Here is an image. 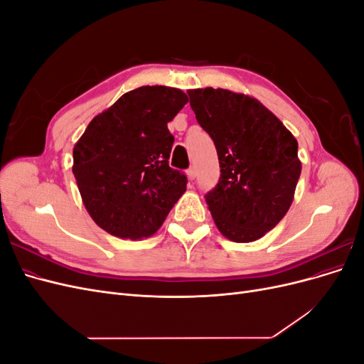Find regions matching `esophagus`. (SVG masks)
Here are the masks:
<instances>
[{
  "mask_svg": "<svg viewBox=\"0 0 364 364\" xmlns=\"http://www.w3.org/2000/svg\"><path fill=\"white\" fill-rule=\"evenodd\" d=\"M186 174H188V179H190V181H194V179H196V168H194V167H190L188 170H186Z\"/></svg>",
  "mask_w": 364,
  "mask_h": 364,
  "instance_id": "obj_1",
  "label": "esophagus"
}]
</instances>
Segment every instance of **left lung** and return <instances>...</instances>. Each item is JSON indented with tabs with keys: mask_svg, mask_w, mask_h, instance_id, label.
I'll list each match as a JSON object with an SVG mask.
<instances>
[{
	"mask_svg": "<svg viewBox=\"0 0 364 364\" xmlns=\"http://www.w3.org/2000/svg\"><path fill=\"white\" fill-rule=\"evenodd\" d=\"M197 123L213 138L220 179L205 194L226 238L250 243L277 226L293 202L297 141L266 106L228 90H190Z\"/></svg>",
	"mask_w": 364,
	"mask_h": 364,
	"instance_id": "8db88e82",
	"label": "left lung"
}]
</instances>
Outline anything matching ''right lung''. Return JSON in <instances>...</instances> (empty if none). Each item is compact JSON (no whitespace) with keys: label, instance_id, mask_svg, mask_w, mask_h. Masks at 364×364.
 I'll return each instance as SVG.
<instances>
[{"label":"right lung","instance_id":"1","mask_svg":"<svg viewBox=\"0 0 364 364\" xmlns=\"http://www.w3.org/2000/svg\"><path fill=\"white\" fill-rule=\"evenodd\" d=\"M188 103L176 87L141 86L98 114L73 150L85 208L114 237L156 232L185 193V173L170 167L167 123Z\"/></svg>","mask_w":364,"mask_h":364}]
</instances>
